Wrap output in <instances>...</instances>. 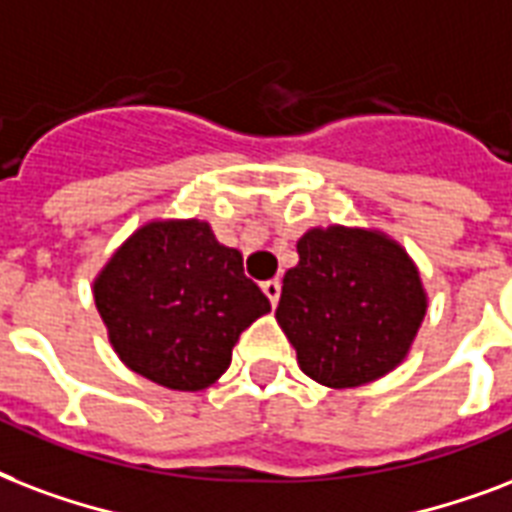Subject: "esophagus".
<instances>
[{"instance_id":"34e87169","label":"esophagus","mask_w":512,"mask_h":512,"mask_svg":"<svg viewBox=\"0 0 512 512\" xmlns=\"http://www.w3.org/2000/svg\"><path fill=\"white\" fill-rule=\"evenodd\" d=\"M261 291L267 293L269 304H272V307H275L277 299H280V280H267V283L261 285Z\"/></svg>"}]
</instances>
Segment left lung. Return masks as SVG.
Listing matches in <instances>:
<instances>
[{
  "mask_svg": "<svg viewBox=\"0 0 512 512\" xmlns=\"http://www.w3.org/2000/svg\"><path fill=\"white\" fill-rule=\"evenodd\" d=\"M275 318L304 374L344 390L400 366L427 312L417 264L376 229H310Z\"/></svg>",
  "mask_w": 512,
  "mask_h": 512,
  "instance_id": "1",
  "label": "left lung"
}]
</instances>
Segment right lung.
<instances>
[{"instance_id":"obj_1","label":"right lung","mask_w":512,"mask_h":512,"mask_svg":"<svg viewBox=\"0 0 512 512\" xmlns=\"http://www.w3.org/2000/svg\"><path fill=\"white\" fill-rule=\"evenodd\" d=\"M93 296L122 363L178 392L211 387L240 334L269 312L240 251L197 219L136 229L98 272Z\"/></svg>"}]
</instances>
